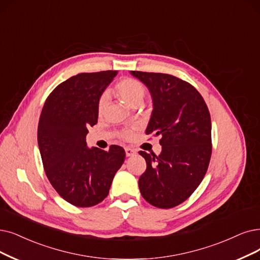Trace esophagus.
Listing matches in <instances>:
<instances>
[{"instance_id": "1", "label": "esophagus", "mask_w": 260, "mask_h": 260, "mask_svg": "<svg viewBox=\"0 0 260 260\" xmlns=\"http://www.w3.org/2000/svg\"><path fill=\"white\" fill-rule=\"evenodd\" d=\"M124 151H126V155L127 157H132V155H134L136 154L137 152H136V150H133V149H131V148H124Z\"/></svg>"}]
</instances>
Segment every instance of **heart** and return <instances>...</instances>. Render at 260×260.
Returning <instances> with one entry per match:
<instances>
[{
	"label": "heart",
	"instance_id": "1",
	"mask_svg": "<svg viewBox=\"0 0 260 260\" xmlns=\"http://www.w3.org/2000/svg\"><path fill=\"white\" fill-rule=\"evenodd\" d=\"M115 89L118 96L130 107L140 106L145 98V95H146V88L143 85V83L132 78H126L120 80L116 84ZM107 101L108 96L106 92H103V94L100 95L97 102V111L99 114H101L103 110H105L107 106ZM131 136V132L122 133V138L124 139H130Z\"/></svg>",
	"mask_w": 260,
	"mask_h": 260
}]
</instances>
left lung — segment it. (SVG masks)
<instances>
[{"instance_id":"left-lung-1","label":"left lung","mask_w":260,"mask_h":260,"mask_svg":"<svg viewBox=\"0 0 260 260\" xmlns=\"http://www.w3.org/2000/svg\"><path fill=\"white\" fill-rule=\"evenodd\" d=\"M150 91L153 110L146 134L160 136L159 155L140 151L146 171L142 196L169 209L188 200L204 179L211 158V118L202 95L190 83L166 74L131 71Z\"/></svg>"}]
</instances>
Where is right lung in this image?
<instances>
[{
    "instance_id": "obj_1",
    "label": "right lung",
    "mask_w": 260,
    "mask_h": 260,
    "mask_svg": "<svg viewBox=\"0 0 260 260\" xmlns=\"http://www.w3.org/2000/svg\"><path fill=\"white\" fill-rule=\"evenodd\" d=\"M117 75L108 70L79 74L51 92L40 114L37 139L47 177L63 199L77 207H91L109 194L126 153L86 145L87 128L98 120L97 102Z\"/></svg>"
}]
</instances>
